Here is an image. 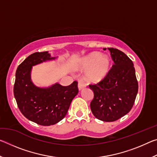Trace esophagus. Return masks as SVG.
Instances as JSON below:
<instances>
[{
    "instance_id": "1",
    "label": "esophagus",
    "mask_w": 157,
    "mask_h": 157,
    "mask_svg": "<svg viewBox=\"0 0 157 157\" xmlns=\"http://www.w3.org/2000/svg\"><path fill=\"white\" fill-rule=\"evenodd\" d=\"M86 84L84 83L83 82L79 81V82H78V89H79V90H81L82 89H84V87H86Z\"/></svg>"
}]
</instances>
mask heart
I'll return each mask as SVG.
<instances>
[{"label": "heart", "mask_w": 157, "mask_h": 157, "mask_svg": "<svg viewBox=\"0 0 157 157\" xmlns=\"http://www.w3.org/2000/svg\"><path fill=\"white\" fill-rule=\"evenodd\" d=\"M86 78L89 81L97 82L104 78L110 68V60L106 55L99 52H92L82 58L79 67L86 68Z\"/></svg>", "instance_id": "obj_1"}]
</instances>
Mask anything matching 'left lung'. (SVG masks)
<instances>
[{"instance_id":"1","label":"left lung","mask_w":157,"mask_h":157,"mask_svg":"<svg viewBox=\"0 0 157 157\" xmlns=\"http://www.w3.org/2000/svg\"><path fill=\"white\" fill-rule=\"evenodd\" d=\"M107 49L114 64L99 82L89 85L94 94L90 107L96 118L113 122L132 109L139 84L132 61L121 50L113 48Z\"/></svg>"}]
</instances>
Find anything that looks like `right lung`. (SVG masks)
<instances>
[{
  "instance_id": "obj_1",
  "label": "right lung",
  "mask_w": 157,
  "mask_h": 157,
  "mask_svg": "<svg viewBox=\"0 0 157 157\" xmlns=\"http://www.w3.org/2000/svg\"><path fill=\"white\" fill-rule=\"evenodd\" d=\"M54 59L47 51L34 52L16 71L14 95L18 107L28 120L43 126L52 125L62 121L78 93L77 81L69 86L55 84L47 89L39 88L33 84L30 80L32 66Z\"/></svg>"
}]
</instances>
